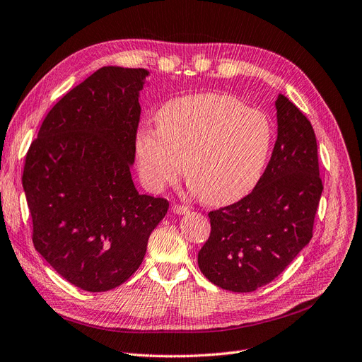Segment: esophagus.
<instances>
[{"instance_id":"34e87169","label":"esophagus","mask_w":362,"mask_h":362,"mask_svg":"<svg viewBox=\"0 0 362 362\" xmlns=\"http://www.w3.org/2000/svg\"><path fill=\"white\" fill-rule=\"evenodd\" d=\"M171 210H173V213L179 214V216H183V214H186V213H189V207L179 206V204H175V206L171 207Z\"/></svg>"}]
</instances>
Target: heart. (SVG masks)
I'll return each mask as SVG.
<instances>
[{
    "label": "heart",
    "mask_w": 362,
    "mask_h": 362,
    "mask_svg": "<svg viewBox=\"0 0 362 362\" xmlns=\"http://www.w3.org/2000/svg\"><path fill=\"white\" fill-rule=\"evenodd\" d=\"M158 127L142 125L134 148L140 179L160 192L185 177L214 206L255 189L268 165L274 124L259 109L230 94L202 93L165 102Z\"/></svg>",
    "instance_id": "heart-1"
}]
</instances>
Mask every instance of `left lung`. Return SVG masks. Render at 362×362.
Wrapping results in <instances>:
<instances>
[{
	"label": "left lung",
	"instance_id": "8db88e82",
	"mask_svg": "<svg viewBox=\"0 0 362 362\" xmlns=\"http://www.w3.org/2000/svg\"><path fill=\"white\" fill-rule=\"evenodd\" d=\"M278 136L262 179L247 197L209 213L211 233L198 253L214 286L250 293L274 281L312 238L322 182L309 119L279 94Z\"/></svg>",
	"mask_w": 362,
	"mask_h": 362
}]
</instances>
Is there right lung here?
Instances as JSON below:
<instances>
[{"mask_svg": "<svg viewBox=\"0 0 362 362\" xmlns=\"http://www.w3.org/2000/svg\"><path fill=\"white\" fill-rule=\"evenodd\" d=\"M149 71L103 66L47 114L23 168L35 250L75 287L99 293L127 281L168 201L132 179L139 98Z\"/></svg>", "mask_w": 362, "mask_h": 362, "instance_id": "add662e5", "label": "right lung"}]
</instances>
